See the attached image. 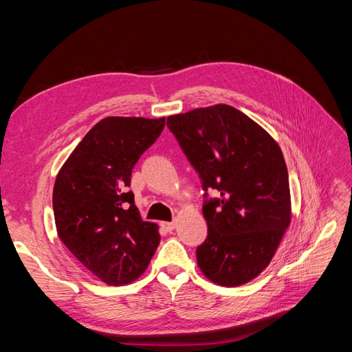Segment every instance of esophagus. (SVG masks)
I'll use <instances>...</instances> for the list:
<instances>
[{
	"label": "esophagus",
	"instance_id": "esophagus-1",
	"mask_svg": "<svg viewBox=\"0 0 352 352\" xmlns=\"http://www.w3.org/2000/svg\"><path fill=\"white\" fill-rule=\"evenodd\" d=\"M162 226H163V229L170 232V230H173L176 228V223L175 221H163Z\"/></svg>",
	"mask_w": 352,
	"mask_h": 352
}]
</instances>
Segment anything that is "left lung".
Masks as SVG:
<instances>
[{
  "label": "left lung",
  "mask_w": 352,
  "mask_h": 352,
  "mask_svg": "<svg viewBox=\"0 0 352 352\" xmlns=\"http://www.w3.org/2000/svg\"><path fill=\"white\" fill-rule=\"evenodd\" d=\"M167 127L204 190L220 194L202 206L208 235L197 248L198 267L220 286L257 278L291 223L289 177L280 146L226 104L168 116Z\"/></svg>",
  "instance_id": "8db88e82"
}]
</instances>
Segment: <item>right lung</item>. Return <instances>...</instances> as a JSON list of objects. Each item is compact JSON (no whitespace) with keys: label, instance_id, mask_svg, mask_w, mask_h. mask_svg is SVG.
<instances>
[{"label":"right lung","instance_id":"add662e5","mask_svg":"<svg viewBox=\"0 0 352 352\" xmlns=\"http://www.w3.org/2000/svg\"><path fill=\"white\" fill-rule=\"evenodd\" d=\"M164 129V117H105L61 166L52 190L58 238L92 274L119 286L150 264L158 226L135 206L132 168Z\"/></svg>","mask_w":352,"mask_h":352}]
</instances>
